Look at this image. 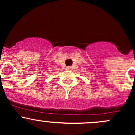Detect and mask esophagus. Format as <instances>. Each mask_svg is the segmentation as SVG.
<instances>
[{"instance_id":"obj_1","label":"esophagus","mask_w":135,"mask_h":135,"mask_svg":"<svg viewBox=\"0 0 135 135\" xmlns=\"http://www.w3.org/2000/svg\"><path fill=\"white\" fill-rule=\"evenodd\" d=\"M66 69H67V70H72V69H73V67H72V66H67V67H66Z\"/></svg>"}]
</instances>
